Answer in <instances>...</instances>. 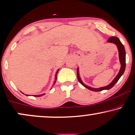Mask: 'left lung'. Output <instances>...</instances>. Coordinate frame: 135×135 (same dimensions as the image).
<instances>
[{
  "label": "left lung",
  "instance_id": "obj_1",
  "mask_svg": "<svg viewBox=\"0 0 135 135\" xmlns=\"http://www.w3.org/2000/svg\"><path fill=\"white\" fill-rule=\"evenodd\" d=\"M108 42H110V43H113L115 44L117 46L118 50V52H119V59H120V62L121 64V68L120 70V71L119 73H118V75L115 78L112 82L109 84L108 85L106 86H103V87H101L99 88H93L90 87V86H88L86 85H85L84 83L82 82L81 81V78H80L79 76V71H78V68L77 69V78L78 81L81 83V85H83L85 87H86V88H88V90H91V91H102L103 90H109L110 88H112L113 86L116 84V83L118 81V80L120 79V78L122 76V75L123 74L124 70H125V67H126V52H125V49H124V47L123 44H122V42H120V39H119L118 37H110L108 38Z\"/></svg>",
  "mask_w": 135,
  "mask_h": 135
}]
</instances>
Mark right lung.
<instances>
[{"instance_id": "right-lung-1", "label": "right lung", "mask_w": 135, "mask_h": 135, "mask_svg": "<svg viewBox=\"0 0 135 135\" xmlns=\"http://www.w3.org/2000/svg\"><path fill=\"white\" fill-rule=\"evenodd\" d=\"M59 70H58L57 71V72H56V75H55V81H54V85H55V82H56V80H57V73H58V71H59ZM45 95L44 93V94H42V95H34V97H41V96H42V95ZM27 96H28V95H27Z\"/></svg>"}]
</instances>
